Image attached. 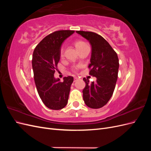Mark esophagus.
I'll return each mask as SVG.
<instances>
[{
	"mask_svg": "<svg viewBox=\"0 0 151 151\" xmlns=\"http://www.w3.org/2000/svg\"><path fill=\"white\" fill-rule=\"evenodd\" d=\"M77 79H78V77H74V82L77 81Z\"/></svg>",
	"mask_w": 151,
	"mask_h": 151,
	"instance_id": "esophagus-1",
	"label": "esophagus"
}]
</instances>
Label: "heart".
<instances>
[{
    "label": "heart",
    "instance_id": "b5f03b06",
    "mask_svg": "<svg viewBox=\"0 0 151 151\" xmlns=\"http://www.w3.org/2000/svg\"><path fill=\"white\" fill-rule=\"evenodd\" d=\"M87 45L86 43H85L83 42H81V41H77V42H76V43H75L76 47L77 48V50H79L81 48L83 47L84 46H85V45ZM63 52H64V49H63V47H62L61 49H60V53L61 57H62L63 56Z\"/></svg>",
    "mask_w": 151,
    "mask_h": 151
}]
</instances>
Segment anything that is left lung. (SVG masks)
I'll use <instances>...</instances> for the list:
<instances>
[{
	"label": "left lung",
	"instance_id": "1",
	"mask_svg": "<svg viewBox=\"0 0 151 151\" xmlns=\"http://www.w3.org/2000/svg\"><path fill=\"white\" fill-rule=\"evenodd\" d=\"M91 45V55L88 67L89 75L96 77V81L86 83L83 99L88 107L93 109L102 108L111 98L118 79L119 60L116 53L107 41L93 32L77 31Z\"/></svg>",
	"mask_w": 151,
	"mask_h": 151
}]
</instances>
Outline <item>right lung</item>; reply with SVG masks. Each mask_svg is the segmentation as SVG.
I'll list each match as a JSON object with an SVG mask.
<instances>
[{
  "label": "right lung",
  "mask_w": 151,
  "mask_h": 151,
  "mask_svg": "<svg viewBox=\"0 0 151 151\" xmlns=\"http://www.w3.org/2000/svg\"><path fill=\"white\" fill-rule=\"evenodd\" d=\"M72 30L55 31L44 38L36 47L33 53L35 83L40 97L47 108L58 110L68 102L70 86L74 77H63L61 82L54 76L60 58V49L63 42L74 33Z\"/></svg>",
  "instance_id": "1"
}]
</instances>
